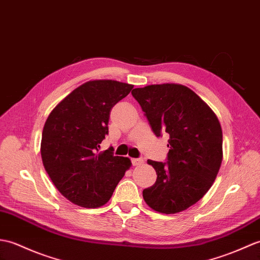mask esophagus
<instances>
[{
    "label": "esophagus",
    "instance_id": "1",
    "mask_svg": "<svg viewBox=\"0 0 260 260\" xmlns=\"http://www.w3.org/2000/svg\"><path fill=\"white\" fill-rule=\"evenodd\" d=\"M131 161H132V165H134V166H140V165L143 164L142 158H134Z\"/></svg>",
    "mask_w": 260,
    "mask_h": 260
}]
</instances>
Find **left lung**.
<instances>
[{
	"mask_svg": "<svg viewBox=\"0 0 260 260\" xmlns=\"http://www.w3.org/2000/svg\"><path fill=\"white\" fill-rule=\"evenodd\" d=\"M153 134L169 135L166 162L148 160L157 172L142 191L153 210L188 209L212 186L222 161V131L217 115L192 90L181 84H152L132 90Z\"/></svg>",
	"mask_w": 260,
	"mask_h": 260,
	"instance_id": "1",
	"label": "left lung"
}]
</instances>
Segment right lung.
<instances>
[{"mask_svg": "<svg viewBox=\"0 0 260 260\" xmlns=\"http://www.w3.org/2000/svg\"><path fill=\"white\" fill-rule=\"evenodd\" d=\"M134 85L113 80L85 82L67 95L45 121L42 131L43 166L56 189L74 205L98 208L110 200L130 168L129 158L99 152L109 132L115 103Z\"/></svg>", "mask_w": 260, "mask_h": 260, "instance_id": "obj_1", "label": "right lung"}]
</instances>
